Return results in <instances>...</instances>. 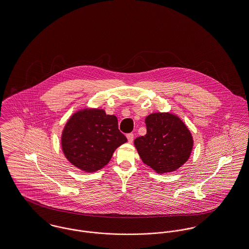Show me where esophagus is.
I'll use <instances>...</instances> for the list:
<instances>
[{
  "instance_id": "obj_1",
  "label": "esophagus",
  "mask_w": 249,
  "mask_h": 249,
  "mask_svg": "<svg viewBox=\"0 0 249 249\" xmlns=\"http://www.w3.org/2000/svg\"><path fill=\"white\" fill-rule=\"evenodd\" d=\"M133 137H134L133 133H128V134H127V139H128V142H129V143H132Z\"/></svg>"
}]
</instances>
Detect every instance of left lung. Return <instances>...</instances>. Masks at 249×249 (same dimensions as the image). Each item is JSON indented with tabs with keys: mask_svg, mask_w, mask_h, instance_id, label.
I'll return each instance as SVG.
<instances>
[{
	"mask_svg": "<svg viewBox=\"0 0 249 249\" xmlns=\"http://www.w3.org/2000/svg\"><path fill=\"white\" fill-rule=\"evenodd\" d=\"M146 133L134 140L143 162L156 173L175 171L188 161L194 140L187 126L171 113H153L146 117Z\"/></svg>",
	"mask_w": 249,
	"mask_h": 249,
	"instance_id": "left-lung-1",
	"label": "left lung"
}]
</instances>
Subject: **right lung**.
Instances as JSON below:
<instances>
[{
    "instance_id": "1",
    "label": "right lung",
    "mask_w": 249,
    "mask_h": 249,
    "mask_svg": "<svg viewBox=\"0 0 249 249\" xmlns=\"http://www.w3.org/2000/svg\"><path fill=\"white\" fill-rule=\"evenodd\" d=\"M127 142L117 118L103 109L85 108L74 113L61 136L65 157L75 167L92 173L104 167L117 147Z\"/></svg>"
}]
</instances>
